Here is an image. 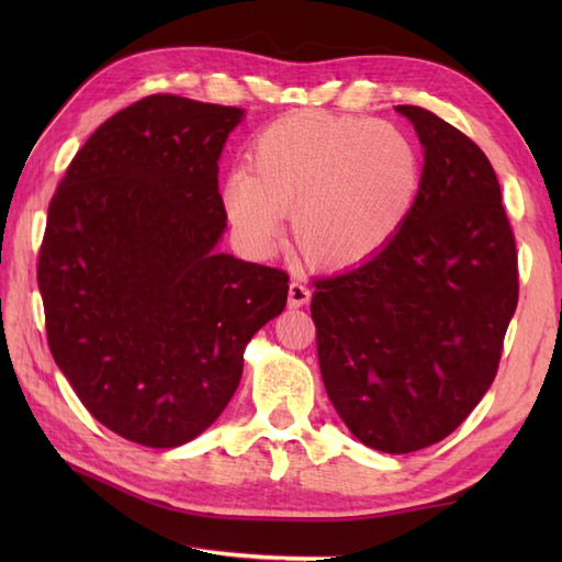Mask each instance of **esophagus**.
<instances>
[{"mask_svg":"<svg viewBox=\"0 0 562 562\" xmlns=\"http://www.w3.org/2000/svg\"><path fill=\"white\" fill-rule=\"evenodd\" d=\"M308 300H312V290H308L304 282H300V280L290 282V306L300 308V306L308 304Z\"/></svg>","mask_w":562,"mask_h":562,"instance_id":"1","label":"esophagus"}]
</instances>
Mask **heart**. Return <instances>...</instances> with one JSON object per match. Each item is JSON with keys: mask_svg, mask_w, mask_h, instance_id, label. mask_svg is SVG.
I'll return each instance as SVG.
<instances>
[{"mask_svg": "<svg viewBox=\"0 0 562 562\" xmlns=\"http://www.w3.org/2000/svg\"><path fill=\"white\" fill-rule=\"evenodd\" d=\"M222 188L224 212L246 244L268 250L292 214L306 260L348 268L381 254L420 200V149L396 125L300 111L270 123Z\"/></svg>", "mask_w": 562, "mask_h": 562, "instance_id": "b5f03b06", "label": "heart"}]
</instances>
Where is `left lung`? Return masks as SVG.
<instances>
[{"label":"left lung","instance_id":"1","mask_svg":"<svg viewBox=\"0 0 562 562\" xmlns=\"http://www.w3.org/2000/svg\"><path fill=\"white\" fill-rule=\"evenodd\" d=\"M425 149L420 200L362 266L314 280L321 376L350 432L408 453L451 435L497 374L519 300L517 246L491 161L420 105H396Z\"/></svg>","mask_w":562,"mask_h":562}]
</instances>
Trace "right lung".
Listing matches in <instances>:
<instances>
[{"label":"right lung","instance_id":"obj_1","mask_svg":"<svg viewBox=\"0 0 562 562\" xmlns=\"http://www.w3.org/2000/svg\"><path fill=\"white\" fill-rule=\"evenodd\" d=\"M244 109L154 93L109 117L47 207V345L79 401L135 445L171 449L217 420L288 272L217 254L220 154Z\"/></svg>","mask_w":562,"mask_h":562}]
</instances>
